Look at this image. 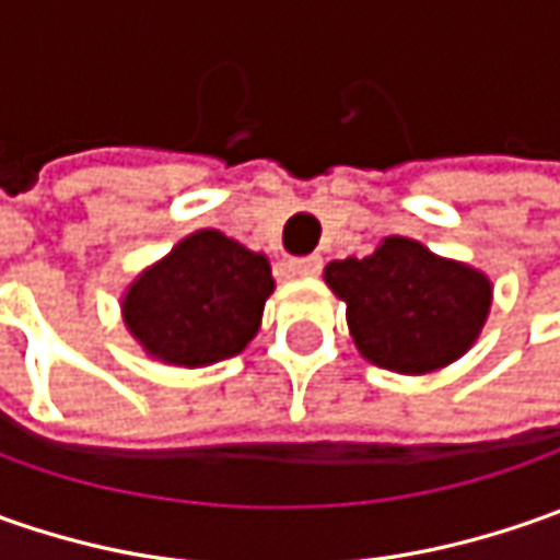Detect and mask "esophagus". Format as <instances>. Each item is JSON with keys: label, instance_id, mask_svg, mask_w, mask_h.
I'll use <instances>...</instances> for the list:
<instances>
[{"label": "esophagus", "instance_id": "34e87169", "mask_svg": "<svg viewBox=\"0 0 560 560\" xmlns=\"http://www.w3.org/2000/svg\"><path fill=\"white\" fill-rule=\"evenodd\" d=\"M320 268H324V261L317 255H305V258H292L290 261V270L299 277H314V273H320Z\"/></svg>", "mask_w": 560, "mask_h": 560}]
</instances>
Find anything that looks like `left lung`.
<instances>
[{
    "label": "left lung",
    "mask_w": 560,
    "mask_h": 560,
    "mask_svg": "<svg viewBox=\"0 0 560 560\" xmlns=\"http://www.w3.org/2000/svg\"><path fill=\"white\" fill-rule=\"evenodd\" d=\"M327 287L346 302L358 352L396 374H430L477 342L492 305L483 270L386 236L374 255L330 261Z\"/></svg>",
    "instance_id": "1"
}]
</instances>
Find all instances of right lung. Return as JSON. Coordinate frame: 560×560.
I'll list each match as a JSON object with an SVG mask.
<instances>
[{
  "label": "right lung",
  "instance_id": "right-lung-1",
  "mask_svg": "<svg viewBox=\"0 0 560 560\" xmlns=\"http://www.w3.org/2000/svg\"><path fill=\"white\" fill-rule=\"evenodd\" d=\"M273 292L268 258L221 230H199L145 268L120 302L145 355L205 368L240 355Z\"/></svg>",
  "mask_w": 560,
  "mask_h": 560
}]
</instances>
